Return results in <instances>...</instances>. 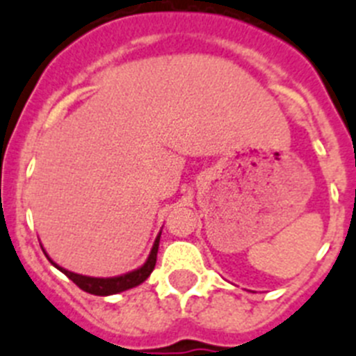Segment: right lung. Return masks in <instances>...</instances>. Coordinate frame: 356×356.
<instances>
[{
	"mask_svg": "<svg viewBox=\"0 0 356 356\" xmlns=\"http://www.w3.org/2000/svg\"><path fill=\"white\" fill-rule=\"evenodd\" d=\"M159 238L161 233L157 234L156 242L152 245V251L148 254L147 261L141 265L140 268H136L132 272H127V274H122V276H116V277H91V276H82V274H75V272H70L66 268L58 267L55 261H51L48 254L46 258L51 261L54 267H57L58 270L66 274L73 283H75L79 289H82L84 292L92 293V296H113V293H118L123 292V290H129V289H134V286L141 285L145 280H147L150 274H152L154 267H156V259H157V249H159ZM44 251V249H42Z\"/></svg>",
	"mask_w": 356,
	"mask_h": 356,
	"instance_id": "1",
	"label": "right lung"
}]
</instances>
